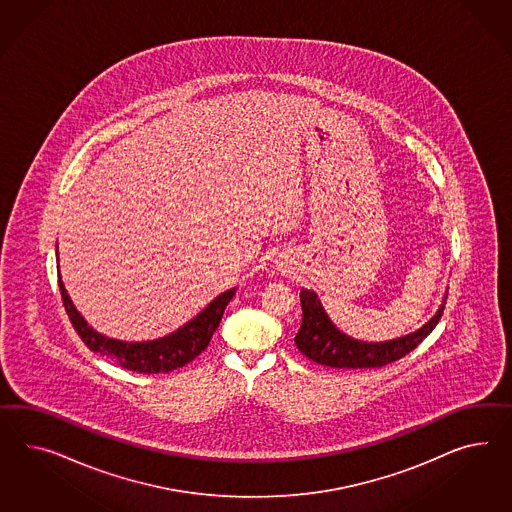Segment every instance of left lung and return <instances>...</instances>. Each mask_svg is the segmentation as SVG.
I'll return each mask as SVG.
<instances>
[{
  "mask_svg": "<svg viewBox=\"0 0 512 512\" xmlns=\"http://www.w3.org/2000/svg\"><path fill=\"white\" fill-rule=\"evenodd\" d=\"M302 326L294 343L305 358L335 369H374L401 360L429 335L442 318L443 307L421 330L387 343H361L339 332L313 291L300 292Z\"/></svg>",
  "mask_w": 512,
  "mask_h": 512,
  "instance_id": "1",
  "label": "left lung"
}]
</instances>
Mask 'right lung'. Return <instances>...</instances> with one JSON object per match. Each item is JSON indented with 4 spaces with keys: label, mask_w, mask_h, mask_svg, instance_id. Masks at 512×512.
<instances>
[{
    "label": "right lung",
    "mask_w": 512,
    "mask_h": 512,
    "mask_svg": "<svg viewBox=\"0 0 512 512\" xmlns=\"http://www.w3.org/2000/svg\"><path fill=\"white\" fill-rule=\"evenodd\" d=\"M59 291H61L63 305L70 322L85 346L91 348L93 352H98L100 356H106L111 361H115L123 369L139 374L169 373L194 361L207 348L212 339V333L216 332V328L220 326L225 307L235 294V289L223 292L192 322L182 326L179 332L171 333L169 337L151 341V343H123V341L108 339L87 326V322L70 302L61 277H59Z\"/></svg>",
    "instance_id": "1"
}]
</instances>
